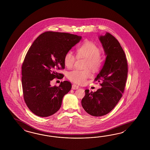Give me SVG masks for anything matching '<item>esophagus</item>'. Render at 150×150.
<instances>
[{
  "label": "esophagus",
  "mask_w": 150,
  "mask_h": 150,
  "mask_svg": "<svg viewBox=\"0 0 150 150\" xmlns=\"http://www.w3.org/2000/svg\"><path fill=\"white\" fill-rule=\"evenodd\" d=\"M78 88H79V86H77V85H76V84H73L72 86V89L73 90H76V89H78Z\"/></svg>",
  "instance_id": "obj_1"
}]
</instances>
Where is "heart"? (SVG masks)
<instances>
[{"instance_id": "heart-1", "label": "heart", "mask_w": 150, "mask_h": 150, "mask_svg": "<svg viewBox=\"0 0 150 150\" xmlns=\"http://www.w3.org/2000/svg\"><path fill=\"white\" fill-rule=\"evenodd\" d=\"M77 55L79 57L87 59L86 69H90L93 71H97L101 68L103 59L100 56V48L90 41H86L77 48ZM76 57L71 52L66 53L64 58V64L67 67L71 68L73 66ZM91 76L89 70L80 71L74 69L68 73L67 77L71 81L75 83L82 84L86 81L87 78Z\"/></svg>"}]
</instances>
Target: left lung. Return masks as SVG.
I'll return each mask as SVG.
<instances>
[{
  "label": "left lung",
  "mask_w": 150,
  "mask_h": 150,
  "mask_svg": "<svg viewBox=\"0 0 150 150\" xmlns=\"http://www.w3.org/2000/svg\"><path fill=\"white\" fill-rule=\"evenodd\" d=\"M106 56L103 68L95 81H101L102 87L95 92L86 89L81 106L90 115H107L114 108L122 96L128 75V63L119 42L107 32L98 37Z\"/></svg>",
  "instance_id": "obj_1"
}]
</instances>
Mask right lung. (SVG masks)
Here are the masks:
<instances>
[{"label":"right lung","mask_w":150,"mask_h":150,"mask_svg":"<svg viewBox=\"0 0 150 150\" xmlns=\"http://www.w3.org/2000/svg\"><path fill=\"white\" fill-rule=\"evenodd\" d=\"M81 39L67 33L46 32L30 46L22 66V85L25 101L34 115L46 117L60 109L71 83L61 81L59 86H52L50 81L62 78L57 71L64 69V55Z\"/></svg>","instance_id":"add662e5"}]
</instances>
